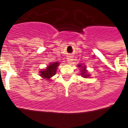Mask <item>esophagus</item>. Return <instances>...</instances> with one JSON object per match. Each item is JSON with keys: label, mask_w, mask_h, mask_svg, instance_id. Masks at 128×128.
Wrapping results in <instances>:
<instances>
[{"label": "esophagus", "mask_w": 128, "mask_h": 128, "mask_svg": "<svg viewBox=\"0 0 128 128\" xmlns=\"http://www.w3.org/2000/svg\"><path fill=\"white\" fill-rule=\"evenodd\" d=\"M72 59L71 58H68V60H67V62H68V63L70 64V63H72Z\"/></svg>", "instance_id": "1"}]
</instances>
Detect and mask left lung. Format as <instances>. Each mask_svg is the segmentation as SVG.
<instances>
[{"instance_id":"8db88e82","label":"left lung","mask_w":128,"mask_h":128,"mask_svg":"<svg viewBox=\"0 0 128 128\" xmlns=\"http://www.w3.org/2000/svg\"><path fill=\"white\" fill-rule=\"evenodd\" d=\"M81 66V65H78V66ZM83 67H84V68H82V69L81 70V75L82 76L84 77V78H87V77H88L89 76L87 75L86 74V69H85V67H84V66H83Z\"/></svg>"}]
</instances>
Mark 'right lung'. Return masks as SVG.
Instances as JSON below:
<instances>
[{"instance_id":"right-lung-1","label":"right lung","mask_w":128,"mask_h":128,"mask_svg":"<svg viewBox=\"0 0 128 128\" xmlns=\"http://www.w3.org/2000/svg\"><path fill=\"white\" fill-rule=\"evenodd\" d=\"M59 65L58 62H55L50 64L48 65L46 70H42L40 72V76L44 78H46V80H48L49 78L54 76L56 73L57 67Z\"/></svg>"}]
</instances>
